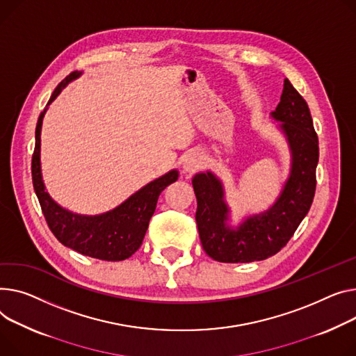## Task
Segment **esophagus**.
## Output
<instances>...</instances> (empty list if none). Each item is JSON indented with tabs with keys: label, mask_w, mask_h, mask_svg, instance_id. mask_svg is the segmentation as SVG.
Instances as JSON below:
<instances>
[{
	"label": "esophagus",
	"mask_w": 356,
	"mask_h": 356,
	"mask_svg": "<svg viewBox=\"0 0 356 356\" xmlns=\"http://www.w3.org/2000/svg\"><path fill=\"white\" fill-rule=\"evenodd\" d=\"M204 165V157L200 152H191L183 161V169L186 173H196L203 169Z\"/></svg>",
	"instance_id": "obj_1"
}]
</instances>
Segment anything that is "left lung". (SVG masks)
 Instances as JSON below:
<instances>
[{"instance_id":"obj_1","label":"left lung","mask_w":356,"mask_h":356,"mask_svg":"<svg viewBox=\"0 0 356 356\" xmlns=\"http://www.w3.org/2000/svg\"><path fill=\"white\" fill-rule=\"evenodd\" d=\"M272 117L282 122L292 150V170L277 202L262 215L248 218L239 229L226 226L227 206L220 181L209 173L193 177L196 222L204 252L222 264H248L276 254L291 241L309 211L316 188L318 134L309 107L288 79Z\"/></svg>"}]
</instances>
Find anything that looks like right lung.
<instances>
[{
	"mask_svg": "<svg viewBox=\"0 0 356 356\" xmlns=\"http://www.w3.org/2000/svg\"><path fill=\"white\" fill-rule=\"evenodd\" d=\"M79 76L73 71L53 91L49 104L60 91ZM45 110L40 114L35 127V147L31 161L34 191L38 197L47 225L60 243L81 254L107 262H118L130 257L145 239L149 222L156 210L160 193L179 177L176 170L140 188L117 209L100 216H80L61 209L44 191L40 170V133Z\"/></svg>",
	"mask_w": 356,
	"mask_h": 356,
	"instance_id": "obj_1",
	"label": "right lung"
}]
</instances>
